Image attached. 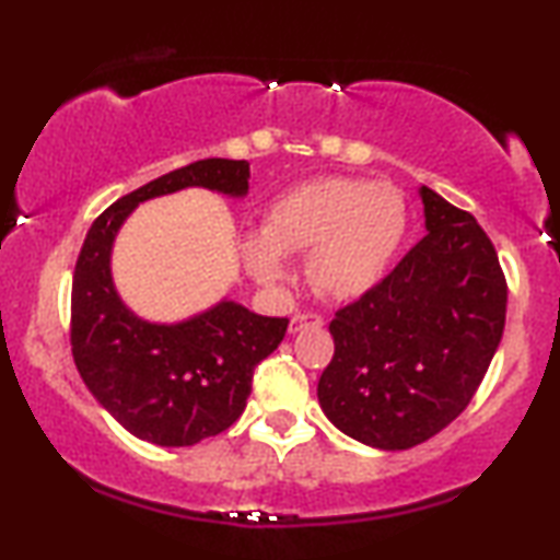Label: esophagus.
<instances>
[{"label":"esophagus","mask_w":560,"mask_h":560,"mask_svg":"<svg viewBox=\"0 0 560 560\" xmlns=\"http://www.w3.org/2000/svg\"><path fill=\"white\" fill-rule=\"evenodd\" d=\"M322 325H325V317H322V314L299 312L289 322V332L296 335V332H302V329H306V327H322Z\"/></svg>","instance_id":"obj_1"}]
</instances>
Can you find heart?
Returning <instances> with one entry per match:
<instances>
[{"label": "heart", "mask_w": 560, "mask_h": 560, "mask_svg": "<svg viewBox=\"0 0 560 560\" xmlns=\"http://www.w3.org/2000/svg\"><path fill=\"white\" fill-rule=\"evenodd\" d=\"M408 231L406 195L393 183L317 177L269 205L264 235L241 243L248 271L264 283L287 277L283 256L310 255V277L335 299H358L388 273Z\"/></svg>", "instance_id": "b5f03b06"}]
</instances>
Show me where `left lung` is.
Listing matches in <instances>:
<instances>
[{
	"mask_svg": "<svg viewBox=\"0 0 560 560\" xmlns=\"http://www.w3.org/2000/svg\"><path fill=\"white\" fill-rule=\"evenodd\" d=\"M427 235L329 322L319 406L342 434L396 452L469 406L502 340L508 281L475 215L421 187Z\"/></svg>",
	"mask_w": 560,
	"mask_h": 560,
	"instance_id": "left-lung-1",
	"label": "left lung"
}]
</instances>
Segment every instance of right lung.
Listing matches in <instances>:
<instances>
[{
  "label": "right lung",
  "instance_id": "add662e5",
  "mask_svg": "<svg viewBox=\"0 0 560 560\" xmlns=\"http://www.w3.org/2000/svg\"><path fill=\"white\" fill-rule=\"evenodd\" d=\"M246 160H200L124 195L93 220L73 273L70 345L93 398L137 439L192 446L233 427L246 408L254 370L287 335V317H261L235 302L156 325L121 302L112 279L114 238L139 202L185 187L243 198Z\"/></svg>",
  "mask_w": 560,
  "mask_h": 560
}]
</instances>
